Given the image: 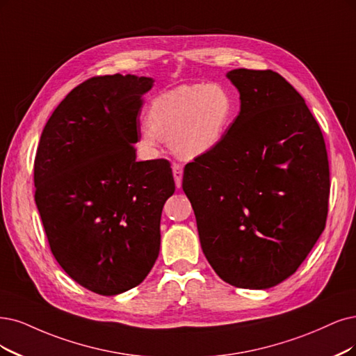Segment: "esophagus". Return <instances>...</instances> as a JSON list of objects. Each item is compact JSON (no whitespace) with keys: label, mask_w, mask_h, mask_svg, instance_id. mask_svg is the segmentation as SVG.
<instances>
[{"label":"esophagus","mask_w":356,"mask_h":356,"mask_svg":"<svg viewBox=\"0 0 356 356\" xmlns=\"http://www.w3.org/2000/svg\"><path fill=\"white\" fill-rule=\"evenodd\" d=\"M173 177L176 181V186H181V177H183V167L180 164H173Z\"/></svg>","instance_id":"1"}]
</instances>
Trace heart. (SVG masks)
<instances>
[{"instance_id":"b5f03b06","label":"heart","mask_w":356,"mask_h":356,"mask_svg":"<svg viewBox=\"0 0 356 356\" xmlns=\"http://www.w3.org/2000/svg\"><path fill=\"white\" fill-rule=\"evenodd\" d=\"M234 99L220 85H181L158 95L139 130L145 149L168 140L177 156L191 160L211 152L221 143L234 118Z\"/></svg>"}]
</instances>
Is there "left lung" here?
Here are the masks:
<instances>
[{
  "mask_svg": "<svg viewBox=\"0 0 356 356\" xmlns=\"http://www.w3.org/2000/svg\"><path fill=\"white\" fill-rule=\"evenodd\" d=\"M241 111L211 152L185 167L202 251L218 277L268 289L299 268L325 227L330 171L321 129L273 70L227 73Z\"/></svg>",
  "mask_w": 356,
  "mask_h": 356,
  "instance_id": "left-lung-1",
  "label": "left lung"
}]
</instances>
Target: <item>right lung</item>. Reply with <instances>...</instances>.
Segmentation results:
<instances>
[{"mask_svg":"<svg viewBox=\"0 0 356 356\" xmlns=\"http://www.w3.org/2000/svg\"><path fill=\"white\" fill-rule=\"evenodd\" d=\"M154 79L97 76L76 86L47 122L33 180L52 255L104 296L143 282L160 254V221L175 193L167 160L136 161L142 95Z\"/></svg>","mask_w":356,"mask_h":356,"instance_id":"add662e5","label":"right lung"}]
</instances>
